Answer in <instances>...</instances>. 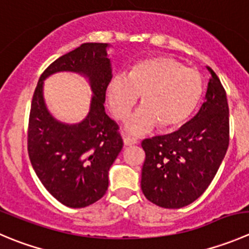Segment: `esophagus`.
<instances>
[{
  "instance_id": "1",
  "label": "esophagus",
  "mask_w": 249,
  "mask_h": 249,
  "mask_svg": "<svg viewBox=\"0 0 249 249\" xmlns=\"http://www.w3.org/2000/svg\"><path fill=\"white\" fill-rule=\"evenodd\" d=\"M137 143V140L131 136H124V144L125 146H134Z\"/></svg>"
}]
</instances>
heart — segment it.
<instances>
[{"label": "heart", "mask_w": 249, "mask_h": 249, "mask_svg": "<svg viewBox=\"0 0 249 249\" xmlns=\"http://www.w3.org/2000/svg\"><path fill=\"white\" fill-rule=\"evenodd\" d=\"M203 89V78L198 71L186 68L175 58L157 55L135 63L127 78L113 76L106 97L113 117L124 120L141 96L142 107L127 123L130 131L140 134L154 126L160 131H173L192 117Z\"/></svg>", "instance_id": "b5f03b06"}]
</instances>
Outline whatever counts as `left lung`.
<instances>
[{"label":"left lung","instance_id":"obj_1","mask_svg":"<svg viewBox=\"0 0 249 249\" xmlns=\"http://www.w3.org/2000/svg\"><path fill=\"white\" fill-rule=\"evenodd\" d=\"M208 71L212 79L206 102L196 117L178 131L141 143L146 154L141 190L149 202L161 208H182L201 197L228 151V98L216 74Z\"/></svg>","mask_w":249,"mask_h":249}]
</instances>
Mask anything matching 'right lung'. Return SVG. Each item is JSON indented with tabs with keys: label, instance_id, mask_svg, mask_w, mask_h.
Listing matches in <instances>:
<instances>
[{
	"label": "right lung",
	"instance_id": "right-lung-1",
	"mask_svg": "<svg viewBox=\"0 0 249 249\" xmlns=\"http://www.w3.org/2000/svg\"><path fill=\"white\" fill-rule=\"evenodd\" d=\"M107 43H83L45 69L31 101L28 153L46 190L62 204L85 208L105 196L108 170L123 148L119 125L105 112L106 90L112 79ZM85 73L94 97L90 113L80 124L58 123L42 97L43 80L57 71Z\"/></svg>",
	"mask_w": 249,
	"mask_h": 249
}]
</instances>
